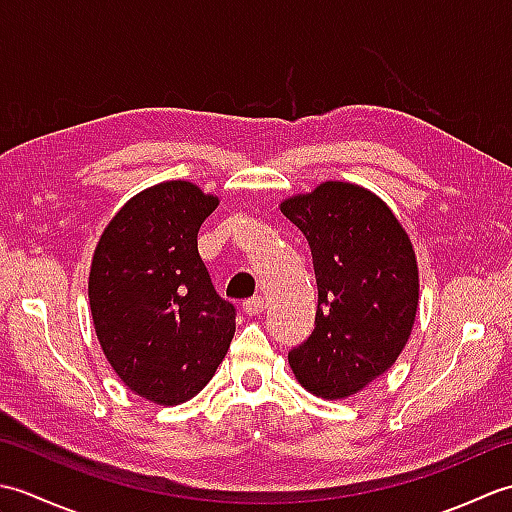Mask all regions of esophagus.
Segmentation results:
<instances>
[{"label": "esophagus", "instance_id": "obj_1", "mask_svg": "<svg viewBox=\"0 0 512 512\" xmlns=\"http://www.w3.org/2000/svg\"><path fill=\"white\" fill-rule=\"evenodd\" d=\"M266 308V301L262 295H255L244 301V312L248 314V317H255V314H259Z\"/></svg>", "mask_w": 512, "mask_h": 512}]
</instances>
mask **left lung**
I'll return each mask as SVG.
<instances>
[{"label": "left lung", "instance_id": "1", "mask_svg": "<svg viewBox=\"0 0 512 512\" xmlns=\"http://www.w3.org/2000/svg\"><path fill=\"white\" fill-rule=\"evenodd\" d=\"M306 235L319 306L310 339L288 354L310 394L341 400L396 363L420 299L418 259L387 202L361 184L325 180L281 202Z\"/></svg>", "mask_w": 512, "mask_h": 512}]
</instances>
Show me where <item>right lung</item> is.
Returning <instances> with one entry per match:
<instances>
[{
  "instance_id": "add662e5",
  "label": "right lung",
  "mask_w": 512,
  "mask_h": 512,
  "mask_svg": "<svg viewBox=\"0 0 512 512\" xmlns=\"http://www.w3.org/2000/svg\"><path fill=\"white\" fill-rule=\"evenodd\" d=\"M217 204L187 180L154 184L116 211L94 248L96 339L116 376L156 405L200 394L233 341L235 308L198 253V231Z\"/></svg>"
}]
</instances>
